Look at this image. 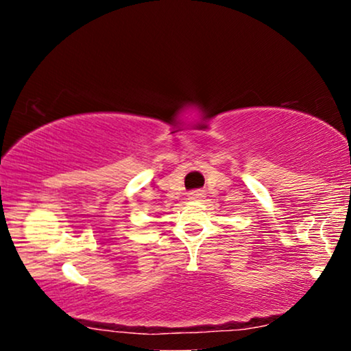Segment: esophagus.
Here are the masks:
<instances>
[{
	"label": "esophagus",
	"instance_id": "obj_1",
	"mask_svg": "<svg viewBox=\"0 0 351 351\" xmlns=\"http://www.w3.org/2000/svg\"><path fill=\"white\" fill-rule=\"evenodd\" d=\"M204 196V191L203 190H191L189 193V199H199Z\"/></svg>",
	"mask_w": 351,
	"mask_h": 351
}]
</instances>
